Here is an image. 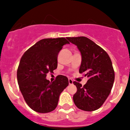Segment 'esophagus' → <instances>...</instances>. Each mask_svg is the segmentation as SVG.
Instances as JSON below:
<instances>
[{"instance_id": "34e87169", "label": "esophagus", "mask_w": 130, "mask_h": 130, "mask_svg": "<svg viewBox=\"0 0 130 130\" xmlns=\"http://www.w3.org/2000/svg\"><path fill=\"white\" fill-rule=\"evenodd\" d=\"M73 81L72 80L71 78H69V84H70V85L73 84Z\"/></svg>"}]
</instances>
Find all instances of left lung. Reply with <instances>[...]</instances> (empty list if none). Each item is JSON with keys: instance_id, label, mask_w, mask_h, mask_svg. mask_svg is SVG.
I'll use <instances>...</instances> for the list:
<instances>
[{"instance_id": "obj_1", "label": "left lung", "mask_w": 130, "mask_h": 130, "mask_svg": "<svg viewBox=\"0 0 130 130\" xmlns=\"http://www.w3.org/2000/svg\"><path fill=\"white\" fill-rule=\"evenodd\" d=\"M77 46L82 61L80 73L89 77L84 86L73 82L77 90L73 96L75 106L80 109L93 111L98 109L105 102L113 86L115 72L112 62L105 51L94 41L84 36L67 38Z\"/></svg>"}]
</instances>
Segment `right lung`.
<instances>
[{
  "label": "right lung",
  "mask_w": 130,
  "mask_h": 130,
  "mask_svg": "<svg viewBox=\"0 0 130 130\" xmlns=\"http://www.w3.org/2000/svg\"><path fill=\"white\" fill-rule=\"evenodd\" d=\"M70 44L64 38L39 41L24 53L19 62L17 78L27 104L35 111L46 113L57 107L59 97L69 85V79L58 75L54 82L46 79L48 73L57 68V57L63 46Z\"/></svg>",
  "instance_id": "add662e5"
}]
</instances>
